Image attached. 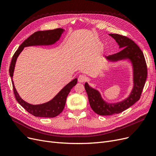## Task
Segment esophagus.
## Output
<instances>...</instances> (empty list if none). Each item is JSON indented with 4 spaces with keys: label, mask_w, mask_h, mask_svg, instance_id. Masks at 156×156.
I'll return each mask as SVG.
<instances>
[{
    "label": "esophagus",
    "mask_w": 156,
    "mask_h": 156,
    "mask_svg": "<svg viewBox=\"0 0 156 156\" xmlns=\"http://www.w3.org/2000/svg\"><path fill=\"white\" fill-rule=\"evenodd\" d=\"M87 80V77L84 75H80L78 77V81L79 83H84Z\"/></svg>",
    "instance_id": "obj_1"
}]
</instances>
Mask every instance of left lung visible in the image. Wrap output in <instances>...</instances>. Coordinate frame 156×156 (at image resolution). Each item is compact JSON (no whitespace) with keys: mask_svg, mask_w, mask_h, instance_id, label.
<instances>
[{"mask_svg":"<svg viewBox=\"0 0 156 156\" xmlns=\"http://www.w3.org/2000/svg\"><path fill=\"white\" fill-rule=\"evenodd\" d=\"M122 49L118 53L106 56L110 60H119L129 58L133 64L134 87L130 96L124 101L116 104H108L102 100L100 94L90 87L87 83L84 84L90 105L92 110L99 115L107 116L119 114L135 103L140 98L147 78V66L143 51L135 42L127 36L110 34Z\"/></svg>","mask_w":156,"mask_h":156,"instance_id":"left-lung-1","label":"left lung"}]
</instances>
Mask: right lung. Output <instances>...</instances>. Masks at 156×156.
Wrapping results in <instances>:
<instances>
[{
	"label": "right lung",
	"instance_id": "1",
	"mask_svg": "<svg viewBox=\"0 0 156 156\" xmlns=\"http://www.w3.org/2000/svg\"><path fill=\"white\" fill-rule=\"evenodd\" d=\"M63 31L64 30L62 29L58 28V29H55L53 30L37 31L33 33L32 35H30L27 40L23 41L21 45L19 47L18 49L16 51V53H14L12 57L10 68H9V72H10V75L12 77V83L13 84L14 95H15L17 102L28 112H29L30 114L34 115V116L53 118L58 116L60 113L62 112L65 107L66 101L68 94L69 93L71 89L77 84V79H74L73 81L69 83L50 101L41 105H30L22 100L20 96H19L15 87H14L12 77L17 58L25 47L38 45H51L54 44L55 42H56L60 38Z\"/></svg>",
	"mask_w": 156,
	"mask_h": 156
}]
</instances>
